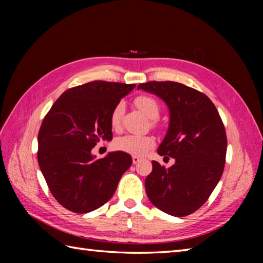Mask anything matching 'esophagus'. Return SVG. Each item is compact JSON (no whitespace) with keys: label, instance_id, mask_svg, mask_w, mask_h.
Returning <instances> with one entry per match:
<instances>
[{"label":"esophagus","instance_id":"1","mask_svg":"<svg viewBox=\"0 0 263 263\" xmlns=\"http://www.w3.org/2000/svg\"><path fill=\"white\" fill-rule=\"evenodd\" d=\"M141 160V158H139V157H136V156H133L132 157V161H133V164H138L139 161Z\"/></svg>","mask_w":263,"mask_h":263}]
</instances>
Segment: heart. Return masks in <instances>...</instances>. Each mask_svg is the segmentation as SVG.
Returning <instances> with one entry per match:
<instances>
[{
  "label": "heart",
  "instance_id": "b5f03b06",
  "mask_svg": "<svg viewBox=\"0 0 263 263\" xmlns=\"http://www.w3.org/2000/svg\"><path fill=\"white\" fill-rule=\"evenodd\" d=\"M135 104L144 115L149 117V119L155 120L158 117L160 108L157 100L154 99L153 97L139 96L136 98ZM123 110H124V106H123L122 103L117 104L113 108V110H111L110 125L114 130H119L121 127ZM114 144L117 150H121V152L126 153L128 155H133L136 156V157H141V156L146 155L150 149L154 148L155 140L154 138L149 136L126 135L117 138Z\"/></svg>",
  "mask_w": 263,
  "mask_h": 263
}]
</instances>
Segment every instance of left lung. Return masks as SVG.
<instances>
[{
    "label": "left lung",
    "mask_w": 263,
    "mask_h": 263,
    "mask_svg": "<svg viewBox=\"0 0 263 263\" xmlns=\"http://www.w3.org/2000/svg\"><path fill=\"white\" fill-rule=\"evenodd\" d=\"M138 89L156 95L168 107L170 124L157 153L175 159L170 168L153 161V172L144 181L147 195L166 214L187 216L208 200L224 172V124L211 100L193 88L150 81Z\"/></svg>",
    "instance_id": "1"
}]
</instances>
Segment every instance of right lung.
I'll return each instance as SVG.
<instances>
[{
    "label": "right lung",
    "instance_id": "obj_1",
    "mask_svg": "<svg viewBox=\"0 0 263 263\" xmlns=\"http://www.w3.org/2000/svg\"><path fill=\"white\" fill-rule=\"evenodd\" d=\"M136 85L91 81L68 89L55 102L38 132V164L53 197L77 214L98 209L113 197L132 164L126 153L96 159L99 140L113 139L110 114Z\"/></svg>",
    "mask_w": 263,
    "mask_h": 263
}]
</instances>
